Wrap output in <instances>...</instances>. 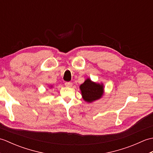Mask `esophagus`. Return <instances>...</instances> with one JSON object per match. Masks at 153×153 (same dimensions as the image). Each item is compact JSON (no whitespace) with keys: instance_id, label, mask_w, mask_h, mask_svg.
Here are the masks:
<instances>
[{"instance_id":"34e87169","label":"esophagus","mask_w":153,"mask_h":153,"mask_svg":"<svg viewBox=\"0 0 153 153\" xmlns=\"http://www.w3.org/2000/svg\"><path fill=\"white\" fill-rule=\"evenodd\" d=\"M72 83L71 82H66L65 83V86L66 87H71V86H72Z\"/></svg>"}]
</instances>
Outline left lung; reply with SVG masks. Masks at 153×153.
I'll use <instances>...</instances> for the list:
<instances>
[{"mask_svg": "<svg viewBox=\"0 0 153 153\" xmlns=\"http://www.w3.org/2000/svg\"><path fill=\"white\" fill-rule=\"evenodd\" d=\"M83 99L87 102H93L101 99L104 93V85L102 83L94 82L90 78H87L79 86Z\"/></svg>", "mask_w": 153, "mask_h": 153, "instance_id": "1", "label": "left lung"}]
</instances>
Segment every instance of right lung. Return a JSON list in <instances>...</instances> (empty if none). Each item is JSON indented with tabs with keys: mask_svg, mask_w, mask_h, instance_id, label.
I'll use <instances>...</instances> for the list:
<instances>
[{
	"mask_svg": "<svg viewBox=\"0 0 153 153\" xmlns=\"http://www.w3.org/2000/svg\"><path fill=\"white\" fill-rule=\"evenodd\" d=\"M49 87H51V88H52V87H53V85H50Z\"/></svg>",
	"mask_w": 153,
	"mask_h": 153,
	"instance_id": "add662e5",
	"label": "right lung"
}]
</instances>
